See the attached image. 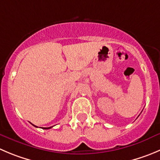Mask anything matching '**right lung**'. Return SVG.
I'll use <instances>...</instances> for the list:
<instances>
[{"instance_id": "right-lung-1", "label": "right lung", "mask_w": 160, "mask_h": 160, "mask_svg": "<svg viewBox=\"0 0 160 160\" xmlns=\"http://www.w3.org/2000/svg\"><path fill=\"white\" fill-rule=\"evenodd\" d=\"M33 126H34V125H33ZM34 127H36V126H34ZM52 127H44L43 129H45V130H48V129L52 128Z\"/></svg>"}]
</instances>
